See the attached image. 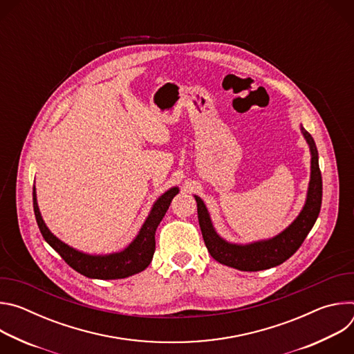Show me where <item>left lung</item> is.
I'll return each mask as SVG.
<instances>
[{
	"instance_id": "left-lung-1",
	"label": "left lung",
	"mask_w": 354,
	"mask_h": 354,
	"mask_svg": "<svg viewBox=\"0 0 354 354\" xmlns=\"http://www.w3.org/2000/svg\"><path fill=\"white\" fill-rule=\"evenodd\" d=\"M301 131L304 134L310 151H311V179L307 193L306 205L302 207L298 217L279 235L266 241H258L248 245L230 243L224 241L214 230L210 214L198 196L197 201V216L198 224L203 235L205 243L210 255L220 263L243 270V272H258L274 268L286 262L292 257L297 249L307 238L308 232L314 227L322 203V176L318 162V149L313 136L301 126Z\"/></svg>"
}]
</instances>
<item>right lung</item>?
I'll return each mask as SVG.
<instances>
[{"mask_svg":"<svg viewBox=\"0 0 354 354\" xmlns=\"http://www.w3.org/2000/svg\"><path fill=\"white\" fill-rule=\"evenodd\" d=\"M179 189L172 187L165 192L154 203L151 209L145 223L142 224L138 235L134 241L120 252L111 255H88L80 252L57 236H55L50 230L46 227L36 200V189L33 186V210L36 223L39 230L44 238V241L52 246L57 254L66 261L68 266H71L75 272L89 277V279H100V280H113V279H124L133 276L136 273L142 272L153 261L156 252V231L161 220L164 218L167 210L171 206L172 198L178 194Z\"/></svg>","mask_w":354,"mask_h":354,"instance_id":"add662e5","label":"right lung"}]
</instances>
